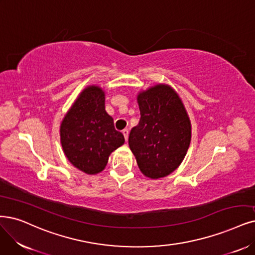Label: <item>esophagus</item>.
Here are the masks:
<instances>
[{
  "instance_id": "1",
  "label": "esophagus",
  "mask_w": 255,
  "mask_h": 255,
  "mask_svg": "<svg viewBox=\"0 0 255 255\" xmlns=\"http://www.w3.org/2000/svg\"><path fill=\"white\" fill-rule=\"evenodd\" d=\"M123 132V135H124V137H125V139L127 140L128 139V134H129V131H128V129H124L122 131Z\"/></svg>"
}]
</instances>
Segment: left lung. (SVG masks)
<instances>
[{
	"instance_id": "8db88e82",
	"label": "left lung",
	"mask_w": 255,
	"mask_h": 255,
	"mask_svg": "<svg viewBox=\"0 0 255 255\" xmlns=\"http://www.w3.org/2000/svg\"><path fill=\"white\" fill-rule=\"evenodd\" d=\"M136 100L140 119L130 131V150L145 176H167L181 165L189 148V117L176 91L166 84L139 92Z\"/></svg>"
}]
</instances>
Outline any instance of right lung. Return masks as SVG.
Segmentation results:
<instances>
[{"label":"right lung","instance_id":"obj_1","mask_svg":"<svg viewBox=\"0 0 255 255\" xmlns=\"http://www.w3.org/2000/svg\"><path fill=\"white\" fill-rule=\"evenodd\" d=\"M60 135L66 157L87 174L103 171L111 152L125 143L105 110V92L94 85L85 88L66 113Z\"/></svg>","mask_w":255,"mask_h":255}]
</instances>
